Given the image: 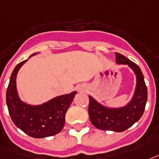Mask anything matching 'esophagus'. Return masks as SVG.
Returning a JSON list of instances; mask_svg holds the SVG:
<instances>
[{
  "instance_id": "obj_1",
  "label": "esophagus",
  "mask_w": 159,
  "mask_h": 159,
  "mask_svg": "<svg viewBox=\"0 0 159 159\" xmlns=\"http://www.w3.org/2000/svg\"><path fill=\"white\" fill-rule=\"evenodd\" d=\"M79 90H80V91H81V89H79Z\"/></svg>"
}]
</instances>
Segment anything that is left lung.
<instances>
[{
    "label": "left lung",
    "instance_id": "obj_1",
    "mask_svg": "<svg viewBox=\"0 0 159 159\" xmlns=\"http://www.w3.org/2000/svg\"><path fill=\"white\" fill-rule=\"evenodd\" d=\"M115 56L117 64L128 65L134 72L137 83L134 96L129 104L120 108L105 107L89 96V115L91 123L99 129L123 132L142 117L147 103L148 90L139 67L119 53H115Z\"/></svg>",
    "mask_w": 159,
    "mask_h": 159
}]
</instances>
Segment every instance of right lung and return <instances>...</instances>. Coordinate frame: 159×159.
Here are the masks:
<instances>
[{"mask_svg": "<svg viewBox=\"0 0 159 159\" xmlns=\"http://www.w3.org/2000/svg\"><path fill=\"white\" fill-rule=\"evenodd\" d=\"M36 55V53L32 55ZM30 55V57H31ZM26 60L19 63L12 72L7 90V104L17 128L32 138L41 139L59 134L66 122V114L77 92L74 91L50 99L40 105L21 101L16 89V75Z\"/></svg>", "mask_w": 159, "mask_h": 159, "instance_id": "add662e5", "label": "right lung"}]
</instances>
